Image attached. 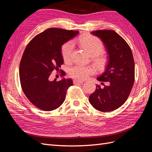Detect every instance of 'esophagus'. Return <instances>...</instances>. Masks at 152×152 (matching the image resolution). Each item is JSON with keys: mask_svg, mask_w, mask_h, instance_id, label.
I'll return each mask as SVG.
<instances>
[{"mask_svg": "<svg viewBox=\"0 0 152 152\" xmlns=\"http://www.w3.org/2000/svg\"><path fill=\"white\" fill-rule=\"evenodd\" d=\"M73 82V84H82L84 82V81L79 80V79H74Z\"/></svg>", "mask_w": 152, "mask_h": 152, "instance_id": "obj_1", "label": "esophagus"}]
</instances>
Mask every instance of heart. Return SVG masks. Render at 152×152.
<instances>
[{
	"mask_svg": "<svg viewBox=\"0 0 152 152\" xmlns=\"http://www.w3.org/2000/svg\"><path fill=\"white\" fill-rule=\"evenodd\" d=\"M78 42L92 56L93 61L98 68L103 69L107 65L108 58L101 54L104 50V45L100 39L92 35H86L80 37L78 39ZM73 50V44L72 42H68L63 45L61 54L65 61L69 62L72 60ZM95 72L96 70L93 66L80 64L73 66L69 70L71 77L79 80L86 79Z\"/></svg>",
	"mask_w": 152,
	"mask_h": 152,
	"instance_id": "obj_1",
	"label": "heart"
}]
</instances>
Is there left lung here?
<instances>
[{"label":"left lung","mask_w":152,"mask_h":152,"mask_svg":"<svg viewBox=\"0 0 152 152\" xmlns=\"http://www.w3.org/2000/svg\"><path fill=\"white\" fill-rule=\"evenodd\" d=\"M92 34L103 41L108 62L104 73L97 78L104 87L96 85L89 101L99 111L112 112L121 107L129 96L134 82V58L129 45L114 30H97Z\"/></svg>","instance_id":"1"}]
</instances>
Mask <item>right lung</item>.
Listing matches in <instances>:
<instances>
[{
    "label": "right lung",
    "instance_id": "1",
    "mask_svg": "<svg viewBox=\"0 0 152 152\" xmlns=\"http://www.w3.org/2000/svg\"><path fill=\"white\" fill-rule=\"evenodd\" d=\"M79 31L50 28L36 35L27 45L20 64L23 91L30 102L44 111H52L63 104L71 79L49 80L50 73L63 64L61 47ZM61 76L65 75L61 71Z\"/></svg>",
    "mask_w": 152,
    "mask_h": 152
}]
</instances>
